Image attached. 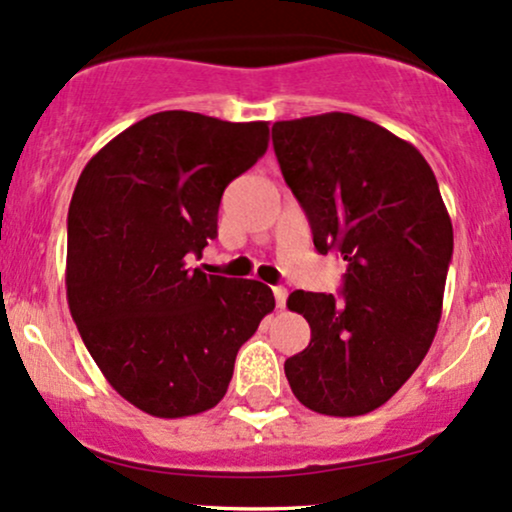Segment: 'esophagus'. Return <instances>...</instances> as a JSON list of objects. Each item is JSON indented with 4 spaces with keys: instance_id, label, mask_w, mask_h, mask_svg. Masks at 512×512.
Returning a JSON list of instances; mask_svg holds the SVG:
<instances>
[{
    "instance_id": "esophagus-1",
    "label": "esophagus",
    "mask_w": 512,
    "mask_h": 512,
    "mask_svg": "<svg viewBox=\"0 0 512 512\" xmlns=\"http://www.w3.org/2000/svg\"><path fill=\"white\" fill-rule=\"evenodd\" d=\"M274 301H276V308H284L286 305V298H289V291L284 289V286H274Z\"/></svg>"
}]
</instances>
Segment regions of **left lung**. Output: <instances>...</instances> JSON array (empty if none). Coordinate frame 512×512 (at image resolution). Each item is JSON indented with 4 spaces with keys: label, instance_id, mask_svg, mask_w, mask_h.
<instances>
[{
    "label": "left lung",
    "instance_id": "left-lung-1",
    "mask_svg": "<svg viewBox=\"0 0 512 512\" xmlns=\"http://www.w3.org/2000/svg\"><path fill=\"white\" fill-rule=\"evenodd\" d=\"M272 144L315 250L346 260L339 296L293 291L286 301L310 325L286 378L317 414H368L407 383L436 337L452 260L438 180L416 146L349 113L274 122Z\"/></svg>",
    "mask_w": 512,
    "mask_h": 512
}]
</instances>
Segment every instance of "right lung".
<instances>
[{
	"mask_svg": "<svg viewBox=\"0 0 512 512\" xmlns=\"http://www.w3.org/2000/svg\"><path fill=\"white\" fill-rule=\"evenodd\" d=\"M267 122L166 110L86 163L67 216V301L110 385L161 419L221 402L238 349L274 310L255 279L187 267L216 238L228 182L257 163Z\"/></svg>",
	"mask_w": 512,
	"mask_h": 512,
	"instance_id": "obj_1",
	"label": "right lung"
}]
</instances>
